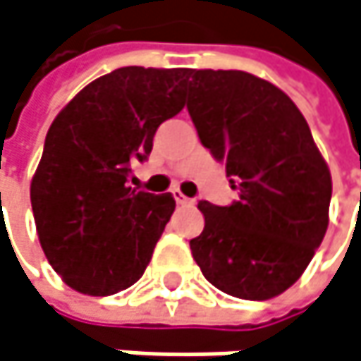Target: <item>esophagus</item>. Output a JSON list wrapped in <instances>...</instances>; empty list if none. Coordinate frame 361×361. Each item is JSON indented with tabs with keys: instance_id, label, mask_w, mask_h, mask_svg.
Returning <instances> with one entry per match:
<instances>
[{
	"instance_id": "1",
	"label": "esophagus",
	"mask_w": 361,
	"mask_h": 361,
	"mask_svg": "<svg viewBox=\"0 0 361 361\" xmlns=\"http://www.w3.org/2000/svg\"><path fill=\"white\" fill-rule=\"evenodd\" d=\"M172 197H174V202L178 203V205H191V203H193V200L185 197L180 191H172Z\"/></svg>"
}]
</instances>
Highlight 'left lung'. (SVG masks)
I'll list each match as a JSON object with an SVG mask.
<instances>
[{
    "label": "left lung",
    "instance_id": "obj_1",
    "mask_svg": "<svg viewBox=\"0 0 361 361\" xmlns=\"http://www.w3.org/2000/svg\"><path fill=\"white\" fill-rule=\"evenodd\" d=\"M187 110L203 147L226 166L239 200L200 202L191 251L220 291L264 301L303 274L329 226L331 170L303 114L243 70H189Z\"/></svg>",
    "mask_w": 361,
    "mask_h": 361
}]
</instances>
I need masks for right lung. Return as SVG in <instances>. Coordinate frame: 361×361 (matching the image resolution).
<instances>
[{
	"label": "right lung",
	"instance_id": "right-lung-1",
	"mask_svg": "<svg viewBox=\"0 0 361 361\" xmlns=\"http://www.w3.org/2000/svg\"><path fill=\"white\" fill-rule=\"evenodd\" d=\"M187 72L118 68L51 122L30 203L45 257L74 291L114 295L143 276L176 203L128 178L152 154L159 124L185 108Z\"/></svg>",
	"mask_w": 361,
	"mask_h": 361
}]
</instances>
